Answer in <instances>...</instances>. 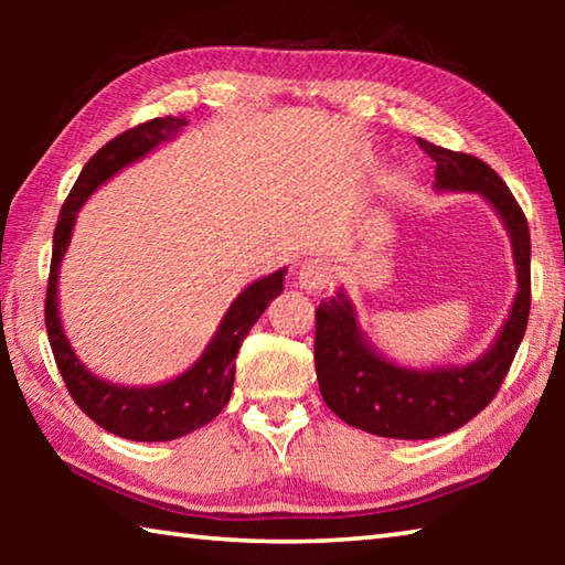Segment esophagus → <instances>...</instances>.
<instances>
[{"label": "esophagus", "instance_id": "1", "mask_svg": "<svg viewBox=\"0 0 565 565\" xmlns=\"http://www.w3.org/2000/svg\"><path fill=\"white\" fill-rule=\"evenodd\" d=\"M333 281V271L327 262L321 259H309L301 264L299 274H296V284L301 286L303 291L309 294H321L327 291Z\"/></svg>", "mask_w": 565, "mask_h": 565}]
</instances>
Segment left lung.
I'll use <instances>...</instances> for the list:
<instances>
[{"label": "left lung", "instance_id": "8db88e82", "mask_svg": "<svg viewBox=\"0 0 565 565\" xmlns=\"http://www.w3.org/2000/svg\"><path fill=\"white\" fill-rule=\"evenodd\" d=\"M418 145L436 161L438 189L478 191L501 214L519 266V294L483 359L463 369L434 371H406L381 359L361 337L353 306L341 291L317 306L313 361L327 406L353 428L406 441L451 434L491 404L521 347L531 311V234L511 189L478 157L426 139Z\"/></svg>", "mask_w": 565, "mask_h": 565}]
</instances>
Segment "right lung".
<instances>
[{
	"instance_id": "1",
	"label": "right lung",
	"mask_w": 565,
	"mask_h": 565,
	"mask_svg": "<svg viewBox=\"0 0 565 565\" xmlns=\"http://www.w3.org/2000/svg\"><path fill=\"white\" fill-rule=\"evenodd\" d=\"M186 127V119L177 117H157L137 127L127 129L119 137L107 141L87 164H84L79 179L66 196L60 212V222L54 228L52 246V266L50 284H46L44 299V321L46 337L52 343V353L60 369L62 381L76 406L87 414L94 424L107 428L109 434L129 438V441H174L196 428L214 420L222 408L228 404L234 388L236 374V353L242 349L246 333L264 313L266 306L279 296L284 289V274L279 269L271 276L254 281L252 286L236 296V301L228 306L226 317L218 327L216 337L209 343L204 356L191 366L186 374L169 381L161 386L149 388H129L117 386L109 381L92 376L74 356L70 341L64 337L60 311H56V276H60L62 256L70 246L72 226L79 206L87 202V196L109 177L117 174L121 167L131 164L147 151L154 149L159 141H167L171 134Z\"/></svg>"
}]
</instances>
